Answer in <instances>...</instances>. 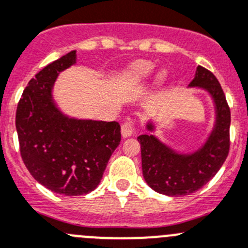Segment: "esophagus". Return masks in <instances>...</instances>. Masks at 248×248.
I'll list each match as a JSON object with an SVG mask.
<instances>
[{
    "instance_id": "obj_1",
    "label": "esophagus",
    "mask_w": 248,
    "mask_h": 248,
    "mask_svg": "<svg viewBox=\"0 0 248 248\" xmlns=\"http://www.w3.org/2000/svg\"><path fill=\"white\" fill-rule=\"evenodd\" d=\"M135 129H136V122L135 120L128 119L122 124L121 126V133H122V137L127 138L129 136H132L135 133Z\"/></svg>"
}]
</instances>
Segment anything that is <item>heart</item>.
Masks as SVG:
<instances>
[{
  "label": "heart",
  "instance_id": "obj_1",
  "mask_svg": "<svg viewBox=\"0 0 248 248\" xmlns=\"http://www.w3.org/2000/svg\"><path fill=\"white\" fill-rule=\"evenodd\" d=\"M154 71V63L150 61H138L132 64L127 71V77L132 82H142L147 79Z\"/></svg>",
  "mask_w": 248,
  "mask_h": 248
}]
</instances>
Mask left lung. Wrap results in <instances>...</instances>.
<instances>
[{"label":"left lung","mask_w":248,"mask_h":248,"mask_svg":"<svg viewBox=\"0 0 248 248\" xmlns=\"http://www.w3.org/2000/svg\"><path fill=\"white\" fill-rule=\"evenodd\" d=\"M189 87L205 89L215 104V127L201 149L192 154H177L153 135L138 137L145 182L154 191L171 197L202 188L223 166L230 149V108L220 83L212 72L198 66ZM147 128L154 131V124H148Z\"/></svg>","instance_id":"8db88e82"}]
</instances>
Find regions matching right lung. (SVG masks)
Masks as SVG:
<instances>
[{
    "label": "right lung",
    "instance_id": "right-lung-1",
    "mask_svg": "<svg viewBox=\"0 0 248 248\" xmlns=\"http://www.w3.org/2000/svg\"><path fill=\"white\" fill-rule=\"evenodd\" d=\"M76 63V51L30 79L16 113L20 155L31 176L56 193L80 196L95 189L121 140L119 122L69 119L52 100L60 72Z\"/></svg>",
    "mask_w": 248,
    "mask_h": 248
}]
</instances>
